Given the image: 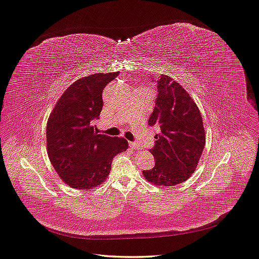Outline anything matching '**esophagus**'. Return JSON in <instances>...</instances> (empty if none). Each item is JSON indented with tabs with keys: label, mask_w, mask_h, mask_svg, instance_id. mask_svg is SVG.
<instances>
[{
	"label": "esophagus",
	"mask_w": 259,
	"mask_h": 259,
	"mask_svg": "<svg viewBox=\"0 0 259 259\" xmlns=\"http://www.w3.org/2000/svg\"><path fill=\"white\" fill-rule=\"evenodd\" d=\"M129 146L132 149H135V150H142V147L140 146L139 143H135V142H129Z\"/></svg>",
	"instance_id": "obj_1"
}]
</instances>
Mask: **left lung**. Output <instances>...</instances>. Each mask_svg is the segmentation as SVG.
I'll use <instances>...</instances> for the list:
<instances>
[{"label": "left lung", "instance_id": "left-lung-1", "mask_svg": "<svg viewBox=\"0 0 259 259\" xmlns=\"http://www.w3.org/2000/svg\"><path fill=\"white\" fill-rule=\"evenodd\" d=\"M157 98L149 125L157 126L155 145L150 149L155 165L144 170V178L155 186H176L186 182L198 165L206 133L194 100L168 75L157 79Z\"/></svg>", "mask_w": 259, "mask_h": 259}]
</instances>
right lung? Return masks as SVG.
Listing matches in <instances>:
<instances>
[{
    "mask_svg": "<svg viewBox=\"0 0 259 259\" xmlns=\"http://www.w3.org/2000/svg\"><path fill=\"white\" fill-rule=\"evenodd\" d=\"M119 72L94 73L75 80L52 109L47 121V153L60 179L74 189H94L107 180L113 157L128 149L124 138L94 131L102 93Z\"/></svg>",
    "mask_w": 259,
    "mask_h": 259,
    "instance_id": "add662e5",
    "label": "right lung"
}]
</instances>
